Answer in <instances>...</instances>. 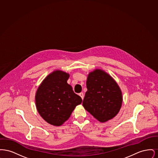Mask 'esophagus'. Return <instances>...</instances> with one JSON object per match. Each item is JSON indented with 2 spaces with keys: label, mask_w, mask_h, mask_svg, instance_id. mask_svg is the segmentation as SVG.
<instances>
[{
  "label": "esophagus",
  "mask_w": 158,
  "mask_h": 158,
  "mask_svg": "<svg viewBox=\"0 0 158 158\" xmlns=\"http://www.w3.org/2000/svg\"><path fill=\"white\" fill-rule=\"evenodd\" d=\"M79 95V96L81 97V98L83 100V98H84V94H83V92H81V93H80Z\"/></svg>",
  "instance_id": "obj_1"
}]
</instances>
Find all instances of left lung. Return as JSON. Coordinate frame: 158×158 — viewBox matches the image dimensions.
Returning a JSON list of instances; mask_svg holds the SVG:
<instances>
[{
	"label": "left lung",
	"mask_w": 158,
	"mask_h": 158,
	"mask_svg": "<svg viewBox=\"0 0 158 158\" xmlns=\"http://www.w3.org/2000/svg\"><path fill=\"white\" fill-rule=\"evenodd\" d=\"M86 87L82 105L94 118L105 123L119 113L123 102L122 92L108 73L99 69L90 72Z\"/></svg>",
	"instance_id": "8db88e82"
}]
</instances>
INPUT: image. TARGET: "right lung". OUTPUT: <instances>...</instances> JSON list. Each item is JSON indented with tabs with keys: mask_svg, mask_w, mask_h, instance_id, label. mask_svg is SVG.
<instances>
[{
	"mask_svg": "<svg viewBox=\"0 0 158 158\" xmlns=\"http://www.w3.org/2000/svg\"><path fill=\"white\" fill-rule=\"evenodd\" d=\"M69 74L60 70L47 76L38 88L35 104L41 117L48 124L60 126L82 100L67 81Z\"/></svg>",
	"mask_w": 158,
	"mask_h": 158,
	"instance_id": "obj_1",
	"label": "right lung"
}]
</instances>
